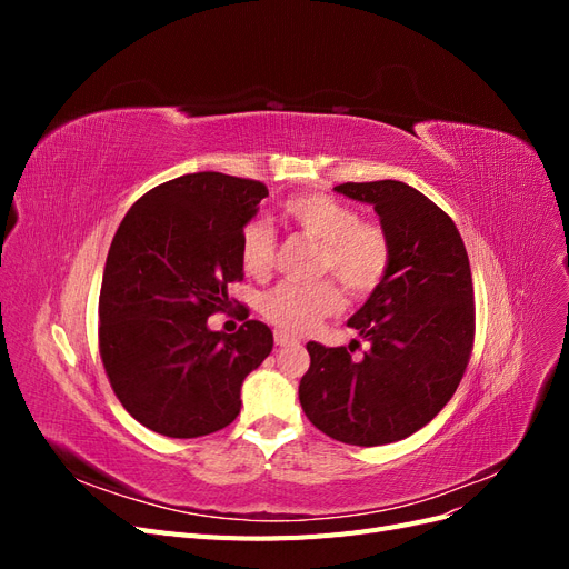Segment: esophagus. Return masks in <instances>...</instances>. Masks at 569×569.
Segmentation results:
<instances>
[{
  "label": "esophagus",
  "mask_w": 569,
  "mask_h": 569,
  "mask_svg": "<svg viewBox=\"0 0 569 569\" xmlns=\"http://www.w3.org/2000/svg\"><path fill=\"white\" fill-rule=\"evenodd\" d=\"M274 343H278V347H295V343H299V339L291 337L289 332L274 330Z\"/></svg>",
  "instance_id": "1"
}]
</instances>
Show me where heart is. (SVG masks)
Wrapping results in <instances>:
<instances>
[{
  "label": "heart",
  "mask_w": 569,
  "mask_h": 569,
  "mask_svg": "<svg viewBox=\"0 0 569 569\" xmlns=\"http://www.w3.org/2000/svg\"><path fill=\"white\" fill-rule=\"evenodd\" d=\"M282 216L301 234L320 242L318 272L335 274L351 297H370L391 268L393 244L380 220L358 218L349 201L327 192H306L282 203ZM278 237L266 218L247 220L239 230V263L253 278H263L274 263ZM335 280L313 284L280 282L261 297V313L287 332H308L341 308Z\"/></svg>",
  "instance_id": "b5f03b06"
}]
</instances>
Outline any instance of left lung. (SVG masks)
<instances>
[{
  "mask_svg": "<svg viewBox=\"0 0 569 569\" xmlns=\"http://www.w3.org/2000/svg\"><path fill=\"white\" fill-rule=\"evenodd\" d=\"M335 189L375 206L393 258L387 280L349 320L370 349L356 360L353 343L308 341L299 401L327 437L382 446L418 432L456 393L475 343L472 272L456 222L418 189L399 180Z\"/></svg>",
  "mask_w": 569,
  "mask_h": 569,
  "instance_id": "left-lung-1",
  "label": "left lung"
}]
</instances>
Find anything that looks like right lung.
<instances>
[{
	"label": "right lung",
	"instance_id": "right-lung-1",
	"mask_svg": "<svg viewBox=\"0 0 569 569\" xmlns=\"http://www.w3.org/2000/svg\"><path fill=\"white\" fill-rule=\"evenodd\" d=\"M268 197L258 180L189 173L132 203L111 242L99 291V356L113 393L151 432L194 439L228 427L244 377L272 351L247 320L234 335L206 320L244 278L239 230Z\"/></svg>",
	"mask_w": 569,
	"mask_h": 569
}]
</instances>
